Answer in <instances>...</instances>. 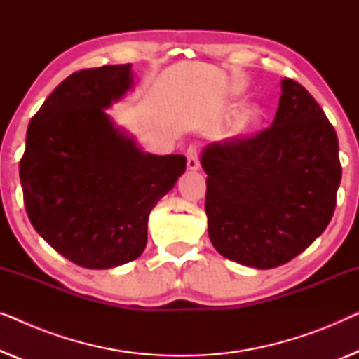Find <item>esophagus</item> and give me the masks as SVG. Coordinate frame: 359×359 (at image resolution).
Instances as JSON below:
<instances>
[{
    "instance_id": "obj_1",
    "label": "esophagus",
    "mask_w": 359,
    "mask_h": 359,
    "mask_svg": "<svg viewBox=\"0 0 359 359\" xmlns=\"http://www.w3.org/2000/svg\"><path fill=\"white\" fill-rule=\"evenodd\" d=\"M186 158H188V168L198 170L199 168V150L196 145H189L188 151H186Z\"/></svg>"
}]
</instances>
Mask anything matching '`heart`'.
Here are the masks:
<instances>
[{
  "instance_id": "obj_1",
  "label": "heart",
  "mask_w": 359,
  "mask_h": 359,
  "mask_svg": "<svg viewBox=\"0 0 359 359\" xmlns=\"http://www.w3.org/2000/svg\"><path fill=\"white\" fill-rule=\"evenodd\" d=\"M259 117V109L257 106H250V107H247V109H245L242 114L238 116V119H237V124H238V127H247V126H250V124H253L255 121H257Z\"/></svg>"
}]
</instances>
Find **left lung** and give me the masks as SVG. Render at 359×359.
Listing matches in <instances>:
<instances>
[{"label":"left lung","mask_w":359,"mask_h":359,"mask_svg":"<svg viewBox=\"0 0 359 359\" xmlns=\"http://www.w3.org/2000/svg\"><path fill=\"white\" fill-rule=\"evenodd\" d=\"M281 88L271 126L210 144L201 156L210 242L258 269L291 262L327 229L341 181L325 112L297 81L284 78Z\"/></svg>","instance_id":"left-lung-1"}]
</instances>
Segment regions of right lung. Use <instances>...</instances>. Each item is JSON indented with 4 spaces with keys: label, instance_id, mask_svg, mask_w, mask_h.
<instances>
[{
    "label": "right lung",
    "instance_id": "obj_1",
    "mask_svg": "<svg viewBox=\"0 0 359 359\" xmlns=\"http://www.w3.org/2000/svg\"><path fill=\"white\" fill-rule=\"evenodd\" d=\"M130 86V63L75 72L27 127L19 176L29 220L83 268L139 258L150 210L186 170L183 155L144 154L112 124L104 109Z\"/></svg>",
    "mask_w": 359,
    "mask_h": 359
}]
</instances>
